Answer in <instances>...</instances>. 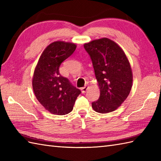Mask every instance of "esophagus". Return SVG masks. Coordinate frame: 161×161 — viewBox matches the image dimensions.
<instances>
[{"label": "esophagus", "mask_w": 161, "mask_h": 161, "mask_svg": "<svg viewBox=\"0 0 161 161\" xmlns=\"http://www.w3.org/2000/svg\"><path fill=\"white\" fill-rule=\"evenodd\" d=\"M88 88H89V86H87V85H86V86H85L84 87L81 88V93H86V92L87 91V90L88 89Z\"/></svg>", "instance_id": "1"}]
</instances>
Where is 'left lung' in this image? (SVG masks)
Segmentation results:
<instances>
[{
  "instance_id": "left-lung-1",
  "label": "left lung",
  "mask_w": 161,
  "mask_h": 161,
  "mask_svg": "<svg viewBox=\"0 0 161 161\" xmlns=\"http://www.w3.org/2000/svg\"><path fill=\"white\" fill-rule=\"evenodd\" d=\"M84 47L91 57L100 91V97L92 103V107L100 114L114 111L125 102L132 87L128 58L118 44L108 38L93 40Z\"/></svg>"
}]
</instances>
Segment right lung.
Masks as SVG:
<instances>
[{
  "label": "right lung",
  "mask_w": 161,
  "mask_h": 161,
  "mask_svg": "<svg viewBox=\"0 0 161 161\" xmlns=\"http://www.w3.org/2000/svg\"><path fill=\"white\" fill-rule=\"evenodd\" d=\"M77 47L73 43L57 41L43 50L32 77V88L37 100L47 111L54 115H66L73 108L81 91L61 76V64Z\"/></svg>",
  "instance_id": "obj_1"
}]
</instances>
